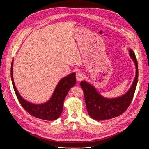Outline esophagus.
<instances>
[{
    "mask_svg": "<svg viewBox=\"0 0 149 149\" xmlns=\"http://www.w3.org/2000/svg\"><path fill=\"white\" fill-rule=\"evenodd\" d=\"M84 78V75L83 74V73L82 72H80V71H78L77 72L76 74V78L78 81H81L82 79H83Z\"/></svg>",
    "mask_w": 149,
    "mask_h": 149,
    "instance_id": "1",
    "label": "esophagus"
}]
</instances>
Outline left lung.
Returning a JSON list of instances; mask_svg holds the SVG:
<instances>
[{
  "label": "left lung",
  "mask_w": 149,
  "mask_h": 149,
  "mask_svg": "<svg viewBox=\"0 0 149 149\" xmlns=\"http://www.w3.org/2000/svg\"><path fill=\"white\" fill-rule=\"evenodd\" d=\"M129 54L134 62L136 75L130 90L121 97L108 99L102 97L95 88L86 81L80 82L83 90L86 107L89 116L95 120H104L114 118L122 114L128 109L134 95L138 81V63L132 49Z\"/></svg>",
  "instance_id": "obj_1"
}]
</instances>
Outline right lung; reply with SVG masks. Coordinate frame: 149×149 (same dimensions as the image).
Wrapping results in <instances>:
<instances>
[{
    "instance_id": "right-lung-1",
    "label": "right lung",
    "mask_w": 149,
    "mask_h": 149,
    "mask_svg": "<svg viewBox=\"0 0 149 149\" xmlns=\"http://www.w3.org/2000/svg\"><path fill=\"white\" fill-rule=\"evenodd\" d=\"M13 62L11 65V78L16 95L22 107L31 116L44 120L52 121L57 119L62 113L63 101L71 87L76 84L75 73H72L63 78L58 84L51 98L46 103L33 104L25 101L19 94L13 78Z\"/></svg>"
}]
</instances>
